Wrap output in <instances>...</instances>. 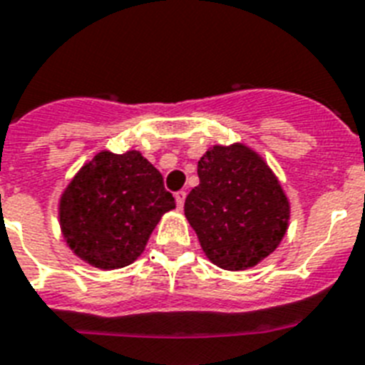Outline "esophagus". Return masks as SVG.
Returning a JSON list of instances; mask_svg holds the SVG:
<instances>
[{
	"label": "esophagus",
	"mask_w": 365,
	"mask_h": 365,
	"mask_svg": "<svg viewBox=\"0 0 365 365\" xmlns=\"http://www.w3.org/2000/svg\"><path fill=\"white\" fill-rule=\"evenodd\" d=\"M174 198H176L178 210H182L183 204H185V191H178L176 195H174Z\"/></svg>",
	"instance_id": "esophagus-1"
}]
</instances>
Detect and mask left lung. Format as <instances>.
I'll return each instance as SVG.
<instances>
[{
    "label": "left lung",
    "mask_w": 365,
    "mask_h": 365,
    "mask_svg": "<svg viewBox=\"0 0 365 365\" xmlns=\"http://www.w3.org/2000/svg\"><path fill=\"white\" fill-rule=\"evenodd\" d=\"M185 217L211 263L226 271L258 265L289 226V200L267 161L243 143L213 145L198 161Z\"/></svg>",
    "instance_id": "1"
}]
</instances>
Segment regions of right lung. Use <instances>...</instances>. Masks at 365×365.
<instances>
[{
    "label": "right lung",
    "mask_w": 365,
    "mask_h": 365,
    "mask_svg": "<svg viewBox=\"0 0 365 365\" xmlns=\"http://www.w3.org/2000/svg\"><path fill=\"white\" fill-rule=\"evenodd\" d=\"M174 207L161 173L139 150H100L64 187L59 225L79 259L113 271L145 252L161 217Z\"/></svg>",
    "instance_id": "add662e5"
}]
</instances>
